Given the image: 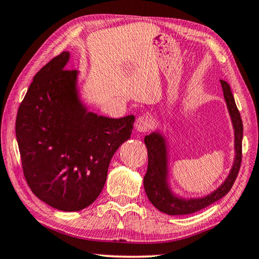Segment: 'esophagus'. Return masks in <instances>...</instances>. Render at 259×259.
<instances>
[{
    "mask_svg": "<svg viewBox=\"0 0 259 259\" xmlns=\"http://www.w3.org/2000/svg\"><path fill=\"white\" fill-rule=\"evenodd\" d=\"M152 126L153 120L146 115L138 116V119L135 122V129L137 130L138 133H146V131L150 130Z\"/></svg>",
    "mask_w": 259,
    "mask_h": 259,
    "instance_id": "34e87169",
    "label": "esophagus"
}]
</instances>
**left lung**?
<instances>
[{
	"mask_svg": "<svg viewBox=\"0 0 259 259\" xmlns=\"http://www.w3.org/2000/svg\"><path fill=\"white\" fill-rule=\"evenodd\" d=\"M221 84L234 130L235 155L229 175L216 190L200 198H185L177 194L172 190L171 183H170L169 143L166 136L162 131L155 130L144 138L148 154V165L146 175L144 177V188H145L148 200L161 212L171 214V216L196 212L221 200L233 186L241 165V159H242L241 154H242L243 125L229 83L221 81Z\"/></svg>",
	"mask_w": 259,
	"mask_h": 259,
	"instance_id": "8db88e82",
	"label": "left lung"
}]
</instances>
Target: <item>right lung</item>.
<instances>
[{
    "instance_id": "1",
    "label": "right lung",
    "mask_w": 259,
    "mask_h": 259,
    "mask_svg": "<svg viewBox=\"0 0 259 259\" xmlns=\"http://www.w3.org/2000/svg\"><path fill=\"white\" fill-rule=\"evenodd\" d=\"M69 58L61 52L34 76L17 114L16 137L34 194L61 211H80L99 196L135 116L112 119L88 111L78 72L65 69Z\"/></svg>"
}]
</instances>
